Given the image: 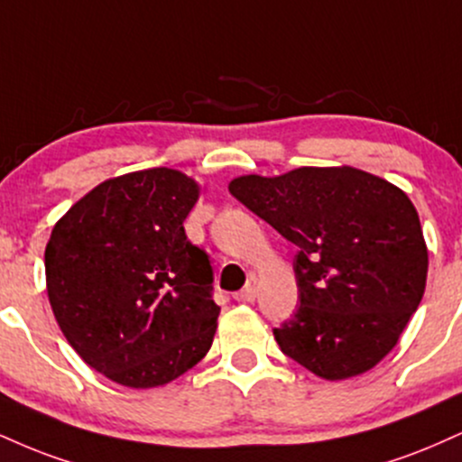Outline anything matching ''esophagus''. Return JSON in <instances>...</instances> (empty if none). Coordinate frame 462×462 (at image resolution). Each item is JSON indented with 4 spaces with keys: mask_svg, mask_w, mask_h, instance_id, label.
I'll list each match as a JSON object with an SVG mask.
<instances>
[{
    "mask_svg": "<svg viewBox=\"0 0 462 462\" xmlns=\"http://www.w3.org/2000/svg\"><path fill=\"white\" fill-rule=\"evenodd\" d=\"M235 299H236V301H241V303H252L255 299V286L247 284L245 288H243V291H238L235 294Z\"/></svg>",
    "mask_w": 462,
    "mask_h": 462,
    "instance_id": "obj_1",
    "label": "esophagus"
}]
</instances>
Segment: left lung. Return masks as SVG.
Listing matches in <instances>:
<instances>
[{
  "label": "left lung",
  "instance_id": "8db88e82",
  "mask_svg": "<svg viewBox=\"0 0 462 462\" xmlns=\"http://www.w3.org/2000/svg\"><path fill=\"white\" fill-rule=\"evenodd\" d=\"M230 193L297 245L299 308L282 353L327 381L374 368L424 297L428 252L407 193L355 168L241 176Z\"/></svg>",
  "mask_w": 462,
  "mask_h": 462
}]
</instances>
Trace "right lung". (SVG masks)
<instances>
[{"label": "right lung", "instance_id": "right-lung-1", "mask_svg": "<svg viewBox=\"0 0 462 462\" xmlns=\"http://www.w3.org/2000/svg\"><path fill=\"white\" fill-rule=\"evenodd\" d=\"M198 196L196 180L168 168L111 178L70 207L44 249L60 329L125 387L165 385L213 344L210 255L182 226Z\"/></svg>", "mask_w": 462, "mask_h": 462}]
</instances>
